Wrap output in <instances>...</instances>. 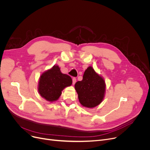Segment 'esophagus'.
I'll use <instances>...</instances> for the list:
<instances>
[{"instance_id": "obj_1", "label": "esophagus", "mask_w": 150, "mask_h": 150, "mask_svg": "<svg viewBox=\"0 0 150 150\" xmlns=\"http://www.w3.org/2000/svg\"><path fill=\"white\" fill-rule=\"evenodd\" d=\"M76 81V78H73V79H72V83H73V84H74V85L75 84Z\"/></svg>"}]
</instances>
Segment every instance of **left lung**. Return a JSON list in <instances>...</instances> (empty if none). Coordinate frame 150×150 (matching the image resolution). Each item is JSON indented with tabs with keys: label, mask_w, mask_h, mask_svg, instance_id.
I'll return each instance as SVG.
<instances>
[{
	"label": "left lung",
	"mask_w": 150,
	"mask_h": 150,
	"mask_svg": "<svg viewBox=\"0 0 150 150\" xmlns=\"http://www.w3.org/2000/svg\"><path fill=\"white\" fill-rule=\"evenodd\" d=\"M75 89L81 105L85 108H93L103 100L106 83L104 78L89 66L85 70L82 81L75 83Z\"/></svg>",
	"instance_id": "left-lung-1"
}]
</instances>
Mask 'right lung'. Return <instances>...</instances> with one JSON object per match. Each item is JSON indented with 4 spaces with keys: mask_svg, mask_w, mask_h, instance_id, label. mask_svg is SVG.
Wrapping results in <instances>:
<instances>
[{
    "mask_svg": "<svg viewBox=\"0 0 150 150\" xmlns=\"http://www.w3.org/2000/svg\"><path fill=\"white\" fill-rule=\"evenodd\" d=\"M72 84L71 77L61 72L57 65L45 71L39 77L38 90L40 96L49 102L58 100L62 91Z\"/></svg>",
    "mask_w": 150,
    "mask_h": 150,
    "instance_id": "add662e5",
    "label": "right lung"
}]
</instances>
